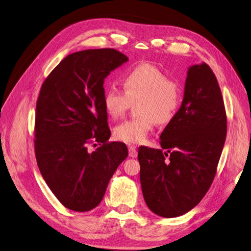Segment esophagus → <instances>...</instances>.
Instances as JSON below:
<instances>
[{
	"mask_svg": "<svg viewBox=\"0 0 251 251\" xmlns=\"http://www.w3.org/2000/svg\"><path fill=\"white\" fill-rule=\"evenodd\" d=\"M137 154H138V152H137L136 147L130 146V147H129V155L134 158V157H137Z\"/></svg>",
	"mask_w": 251,
	"mask_h": 251,
	"instance_id": "obj_1",
	"label": "esophagus"
}]
</instances>
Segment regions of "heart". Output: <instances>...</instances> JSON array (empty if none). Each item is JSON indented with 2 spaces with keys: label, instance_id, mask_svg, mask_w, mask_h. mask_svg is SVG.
I'll return each instance as SVG.
<instances>
[{
  "label": "heart",
  "instance_id": "heart-1",
  "mask_svg": "<svg viewBox=\"0 0 251 251\" xmlns=\"http://www.w3.org/2000/svg\"><path fill=\"white\" fill-rule=\"evenodd\" d=\"M124 90L114 86L103 94V105L109 117L117 119L126 113L132 102L137 103L140 117L124 120L115 126L114 136L126 144L146 142L156 124H168L180 107V84L169 78L155 65L143 63L122 75Z\"/></svg>",
  "mask_w": 251,
  "mask_h": 251
}]
</instances>
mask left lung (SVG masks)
Wrapping results in <instances>:
<instances>
[{
  "label": "left lung",
  "instance_id": "8db88e82",
  "mask_svg": "<svg viewBox=\"0 0 251 251\" xmlns=\"http://www.w3.org/2000/svg\"><path fill=\"white\" fill-rule=\"evenodd\" d=\"M227 134L215 75L205 63L187 70L182 104L161 134V147L138 148L140 184L149 209L178 217L196 206L214 180Z\"/></svg>",
  "mask_w": 251,
  "mask_h": 251
}]
</instances>
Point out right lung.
<instances>
[{
  "mask_svg": "<svg viewBox=\"0 0 251 251\" xmlns=\"http://www.w3.org/2000/svg\"><path fill=\"white\" fill-rule=\"evenodd\" d=\"M127 60L115 49L72 53L41 86L36 104V160L48 186L69 210L95 209L129 153L124 143L107 142L111 131L103 105L104 78ZM96 142L101 146L89 152L88 146Z\"/></svg>",
  "mask_w": 251,
  "mask_h": 251,
  "instance_id": "1",
  "label": "right lung"
}]
</instances>
